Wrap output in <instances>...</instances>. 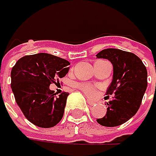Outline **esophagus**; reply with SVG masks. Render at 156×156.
Instances as JSON below:
<instances>
[{"mask_svg":"<svg viewBox=\"0 0 156 156\" xmlns=\"http://www.w3.org/2000/svg\"><path fill=\"white\" fill-rule=\"evenodd\" d=\"M87 103H88L89 106H94V104L93 101H90V100H87Z\"/></svg>","mask_w":156,"mask_h":156,"instance_id":"34e87169","label":"esophagus"}]
</instances>
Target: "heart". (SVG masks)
I'll list each match as a JSON object with an SVG mask.
<instances>
[{"mask_svg":"<svg viewBox=\"0 0 156 156\" xmlns=\"http://www.w3.org/2000/svg\"><path fill=\"white\" fill-rule=\"evenodd\" d=\"M77 87L82 91L86 95L90 96V97H93L94 94H95V92H96V88L94 85H92V84H87V83H78L77 84Z\"/></svg>","mask_w":156,"mask_h":156,"instance_id":"heart-1","label":"heart"}]
</instances>
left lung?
<instances>
[{
	"mask_svg": "<svg viewBox=\"0 0 156 156\" xmlns=\"http://www.w3.org/2000/svg\"><path fill=\"white\" fill-rule=\"evenodd\" d=\"M97 58L113 64V80L107 90L113 100L107 103V114L96 121L102 126H119L137 113L147 88V70L138 56L117 48L103 49Z\"/></svg>",
	"mask_w": 156,
	"mask_h": 156,
	"instance_id": "obj_1",
	"label": "left lung"
}]
</instances>
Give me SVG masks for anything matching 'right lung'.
Masks as SVG:
<instances>
[{
	"label": "right lung",
	"instance_id": "obj_1",
	"mask_svg": "<svg viewBox=\"0 0 156 156\" xmlns=\"http://www.w3.org/2000/svg\"><path fill=\"white\" fill-rule=\"evenodd\" d=\"M70 62L48 53L27 55L19 59L11 72V87L25 117L40 128L59 123L64 113L68 93L56 95L49 89L69 71Z\"/></svg>",
	"mask_w": 156,
	"mask_h": 156
}]
</instances>
